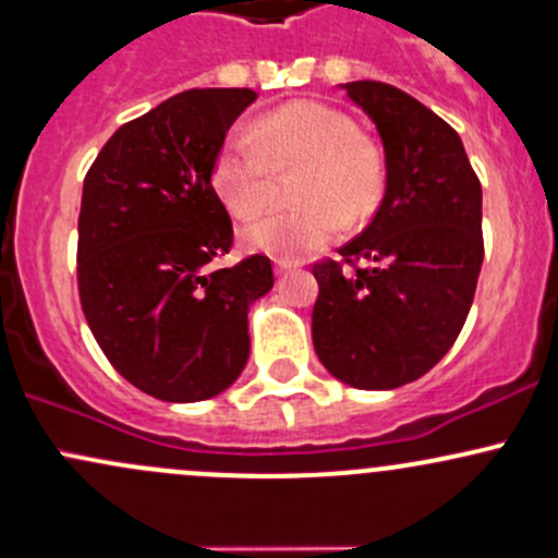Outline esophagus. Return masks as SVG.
I'll return each mask as SVG.
<instances>
[{"instance_id":"34e87169","label":"esophagus","mask_w":558,"mask_h":558,"mask_svg":"<svg viewBox=\"0 0 558 558\" xmlns=\"http://www.w3.org/2000/svg\"><path fill=\"white\" fill-rule=\"evenodd\" d=\"M299 265H293V262H286V259H278L275 262V272L278 275H289V272H293V269H296Z\"/></svg>"}]
</instances>
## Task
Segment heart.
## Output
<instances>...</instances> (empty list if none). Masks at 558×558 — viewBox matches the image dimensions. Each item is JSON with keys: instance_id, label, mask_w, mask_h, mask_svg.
I'll list each match as a JSON object with an SVG mask.
<instances>
[{"instance_id": "1", "label": "heart", "mask_w": 558, "mask_h": 558, "mask_svg": "<svg viewBox=\"0 0 558 558\" xmlns=\"http://www.w3.org/2000/svg\"><path fill=\"white\" fill-rule=\"evenodd\" d=\"M302 169L293 187L299 209L269 214L241 230L248 251L293 262L320 251L347 225L373 217L387 190V161L341 110L296 100L269 110L254 126H235L219 145L211 185L235 217L269 204L275 171Z\"/></svg>"}]
</instances>
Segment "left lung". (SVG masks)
<instances>
[{"label":"left lung","instance_id":"left-lung-1","mask_svg":"<svg viewBox=\"0 0 558 558\" xmlns=\"http://www.w3.org/2000/svg\"><path fill=\"white\" fill-rule=\"evenodd\" d=\"M341 87L381 134L387 193L341 262L312 267V344L349 387L397 389L432 371L466 323L485 259L482 185L458 132L424 102L384 82Z\"/></svg>","mask_w":558,"mask_h":558}]
</instances>
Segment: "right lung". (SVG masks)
<instances>
[{"mask_svg": "<svg viewBox=\"0 0 558 558\" xmlns=\"http://www.w3.org/2000/svg\"><path fill=\"white\" fill-rule=\"evenodd\" d=\"M254 100V89L180 92L119 126L84 177V317L110 365L156 400L228 389L248 360V307L275 283L262 254L211 267L232 246L214 158Z\"/></svg>", "mask_w": 558, "mask_h": 558, "instance_id": "obj_1", "label": "right lung"}]
</instances>
